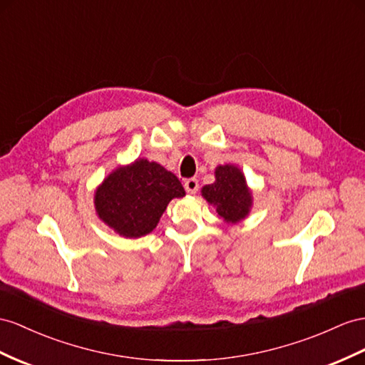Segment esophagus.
Returning a JSON list of instances; mask_svg holds the SVG:
<instances>
[{
	"label": "esophagus",
	"mask_w": 365,
	"mask_h": 365,
	"mask_svg": "<svg viewBox=\"0 0 365 365\" xmlns=\"http://www.w3.org/2000/svg\"><path fill=\"white\" fill-rule=\"evenodd\" d=\"M185 190L188 194H195V191L199 190V180L197 179H188L185 182Z\"/></svg>",
	"instance_id": "esophagus-1"
}]
</instances>
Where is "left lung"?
Segmentation results:
<instances>
[{
	"label": "left lung",
	"mask_w": 365,
	"mask_h": 365,
	"mask_svg": "<svg viewBox=\"0 0 365 365\" xmlns=\"http://www.w3.org/2000/svg\"><path fill=\"white\" fill-rule=\"evenodd\" d=\"M214 174L216 182L203 186V197L216 207L217 214L225 222L237 223L245 219L253 205V197L244 173L235 165H220Z\"/></svg>",
	"instance_id": "1"
}]
</instances>
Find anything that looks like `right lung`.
Returning <instances> with one entry per match:
<instances>
[{
	"label": "right lung",
	"instance_id": "obj_1",
	"mask_svg": "<svg viewBox=\"0 0 365 365\" xmlns=\"http://www.w3.org/2000/svg\"><path fill=\"white\" fill-rule=\"evenodd\" d=\"M177 177L162 165L137 158L134 163L112 171L96 191L98 217L120 236L135 239L151 232L168 203L183 197Z\"/></svg>",
	"mask_w": 365,
	"mask_h": 365
}]
</instances>
